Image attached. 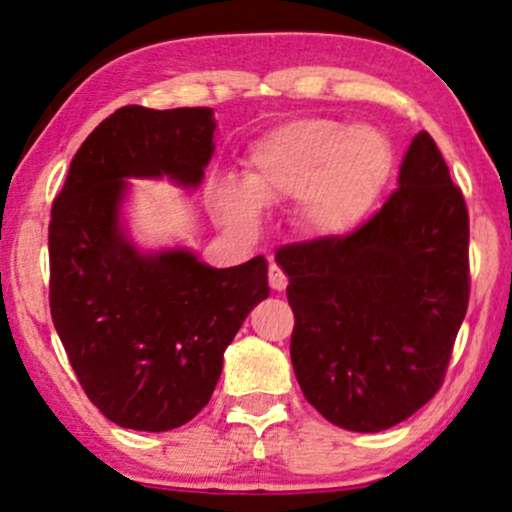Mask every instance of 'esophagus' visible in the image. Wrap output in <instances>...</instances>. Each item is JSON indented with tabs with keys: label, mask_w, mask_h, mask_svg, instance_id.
Returning <instances> with one entry per match:
<instances>
[{
	"label": "esophagus",
	"mask_w": 512,
	"mask_h": 512,
	"mask_svg": "<svg viewBox=\"0 0 512 512\" xmlns=\"http://www.w3.org/2000/svg\"><path fill=\"white\" fill-rule=\"evenodd\" d=\"M267 279H269V286H272L274 291H284L286 284H289V279H286V274L281 272V267H279V264H276V262L269 264Z\"/></svg>",
	"instance_id": "esophagus-1"
}]
</instances>
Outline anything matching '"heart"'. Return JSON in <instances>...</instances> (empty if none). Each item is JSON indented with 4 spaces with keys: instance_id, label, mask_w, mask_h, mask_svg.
<instances>
[{
    "instance_id": "b5f03b06",
    "label": "heart",
    "mask_w": 512,
    "mask_h": 512,
    "mask_svg": "<svg viewBox=\"0 0 512 512\" xmlns=\"http://www.w3.org/2000/svg\"><path fill=\"white\" fill-rule=\"evenodd\" d=\"M392 168L383 132L330 117H301L267 132L250 149L243 192L226 187L219 207L228 219L252 221L255 207L301 199L298 221L313 236H339L366 214Z\"/></svg>"
}]
</instances>
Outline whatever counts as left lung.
<instances>
[{
    "label": "left lung",
    "instance_id": "obj_1",
    "mask_svg": "<svg viewBox=\"0 0 512 512\" xmlns=\"http://www.w3.org/2000/svg\"><path fill=\"white\" fill-rule=\"evenodd\" d=\"M274 260L289 276L298 385L330 424L378 433L436 395L469 303V214L431 134H416L366 223Z\"/></svg>",
    "mask_w": 512,
    "mask_h": 512
}]
</instances>
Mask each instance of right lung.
Masks as SVG:
<instances>
[{"instance_id":"add662e5","label":"right lung","mask_w":512,"mask_h":512,"mask_svg":"<svg viewBox=\"0 0 512 512\" xmlns=\"http://www.w3.org/2000/svg\"><path fill=\"white\" fill-rule=\"evenodd\" d=\"M214 127L209 108L125 105L88 134L52 202V322L86 397L122 428L195 419L226 346L269 296L264 257L211 269L185 250L139 255L117 226L125 178L199 185Z\"/></svg>"}]
</instances>
